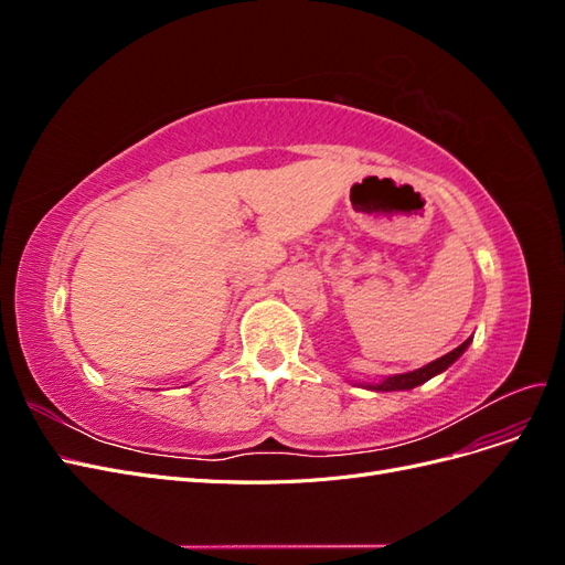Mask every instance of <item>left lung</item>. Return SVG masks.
Instances as JSON below:
<instances>
[{"instance_id":"left-lung-1","label":"left lung","mask_w":565,"mask_h":565,"mask_svg":"<svg viewBox=\"0 0 565 565\" xmlns=\"http://www.w3.org/2000/svg\"><path fill=\"white\" fill-rule=\"evenodd\" d=\"M471 339H473V337H469V339L465 341V344H459L455 351L436 358V361H431L429 365H424V367H419V370L403 372V374H393V377H386V380L374 382V384H372V382H361L358 386L370 388V391H409V388H415V386H419V384H424V382H429L431 377H436V374L446 372V370L457 361V358L469 349Z\"/></svg>"}]
</instances>
